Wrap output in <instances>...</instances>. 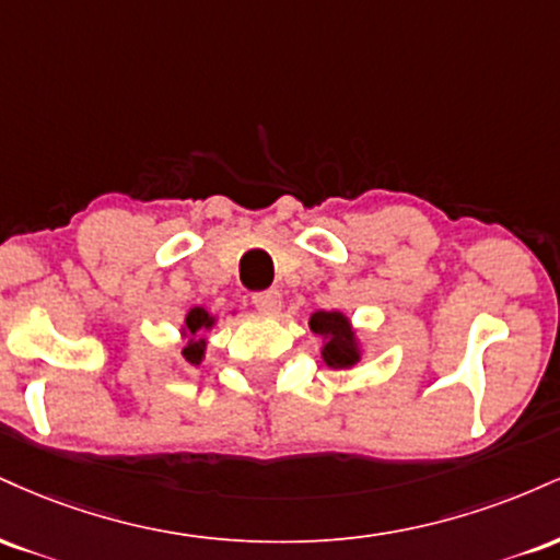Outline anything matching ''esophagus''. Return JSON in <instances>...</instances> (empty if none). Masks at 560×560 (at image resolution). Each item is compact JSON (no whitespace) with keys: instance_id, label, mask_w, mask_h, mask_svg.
<instances>
[{"instance_id":"1","label":"esophagus","mask_w":560,"mask_h":560,"mask_svg":"<svg viewBox=\"0 0 560 560\" xmlns=\"http://www.w3.org/2000/svg\"><path fill=\"white\" fill-rule=\"evenodd\" d=\"M253 305L266 316H276L281 311V294L276 289H266V292L253 294Z\"/></svg>"}]
</instances>
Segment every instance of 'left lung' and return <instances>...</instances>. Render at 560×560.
<instances>
[{
  "label": "left lung",
  "instance_id": "left-lung-1",
  "mask_svg": "<svg viewBox=\"0 0 560 560\" xmlns=\"http://www.w3.org/2000/svg\"><path fill=\"white\" fill-rule=\"evenodd\" d=\"M311 331L324 337V350L320 358L329 369H352L361 361V345H358L355 331H352L350 318L339 311H318L313 313Z\"/></svg>",
  "mask_w": 560,
  "mask_h": 560
}]
</instances>
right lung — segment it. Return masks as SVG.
Returning <instances> with one entry per match:
<instances>
[{
    "instance_id": "right-lung-1",
    "label": "right lung",
    "mask_w": 560,
    "mask_h": 560,
    "mask_svg": "<svg viewBox=\"0 0 560 560\" xmlns=\"http://www.w3.org/2000/svg\"><path fill=\"white\" fill-rule=\"evenodd\" d=\"M213 324H215V316H210L205 307H191V311L186 313L184 329H182V334L186 337V345L182 350L186 363H191V365L202 363V358H205L202 334L208 329H213Z\"/></svg>"
}]
</instances>
